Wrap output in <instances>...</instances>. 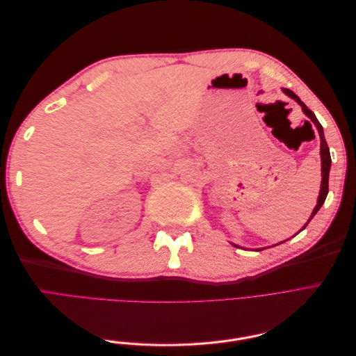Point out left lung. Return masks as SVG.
I'll list each match as a JSON object with an SVG mask.
<instances>
[{
  "label": "left lung",
  "instance_id": "left-lung-1",
  "mask_svg": "<svg viewBox=\"0 0 356 356\" xmlns=\"http://www.w3.org/2000/svg\"><path fill=\"white\" fill-rule=\"evenodd\" d=\"M282 92L286 95V96H289L291 99H294L300 106H301V110H303V113L310 118L312 120V123H314L315 126H316V129H318V134H319V139H321V175H322V181H321V190H319V196H318V203H316V207H315V209L312 211V215H310V218L307 220V222L303 225V227H301V230H305L306 229V225L310 222V220L315 217L316 215V212L321 209V207L322 204H324V202H325V199H327V195H328V178H330V169H331V156H330V148H328V144H327V141H325V135H324V129H322V126H321V123L318 122V118H316V115L312 113L307 106L301 102V99L298 98V96L293 92V90H289V89H282ZM300 230V232H301ZM297 234V233H296ZM294 234V236H296ZM288 241V239H286ZM286 241H284V242H286ZM282 243V242H281ZM233 246H236V248H242V246H238V245H234V243H232ZM279 245V243H277ZM242 250H245V248H242ZM261 250H264V248H258V250H255V251H261Z\"/></svg>",
  "mask_w": 356,
  "mask_h": 356
}]
</instances>
